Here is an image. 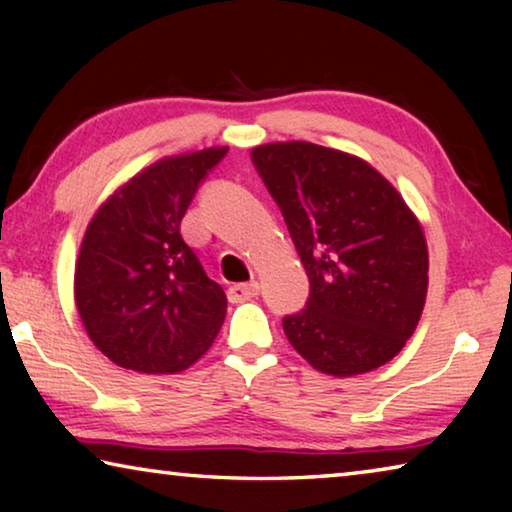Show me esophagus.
Wrapping results in <instances>:
<instances>
[{"label": "esophagus", "instance_id": "1", "mask_svg": "<svg viewBox=\"0 0 512 512\" xmlns=\"http://www.w3.org/2000/svg\"><path fill=\"white\" fill-rule=\"evenodd\" d=\"M259 293V284L253 280V282H244V284H232V287L228 289V296L232 302H241V300H250L255 298Z\"/></svg>", "mask_w": 512, "mask_h": 512}]
</instances>
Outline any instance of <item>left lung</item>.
I'll list each match as a JSON object with an SVG mask.
<instances>
[{"label":"left lung","instance_id":"1","mask_svg":"<svg viewBox=\"0 0 512 512\" xmlns=\"http://www.w3.org/2000/svg\"><path fill=\"white\" fill-rule=\"evenodd\" d=\"M309 277L305 309L282 327L334 377L391 361L418 327L429 284L420 221L397 189L350 153L275 142L250 153Z\"/></svg>","mask_w":512,"mask_h":512}]
</instances>
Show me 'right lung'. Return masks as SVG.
<instances>
[{"instance_id": "right-lung-1", "label": "right lung", "mask_w": 512, "mask_h": 512, "mask_svg": "<svg viewBox=\"0 0 512 512\" xmlns=\"http://www.w3.org/2000/svg\"><path fill=\"white\" fill-rule=\"evenodd\" d=\"M228 149L173 155L117 189L85 230L74 271L76 309L117 366L169 375L210 350L225 318L223 289L180 235L198 187Z\"/></svg>"}]
</instances>
